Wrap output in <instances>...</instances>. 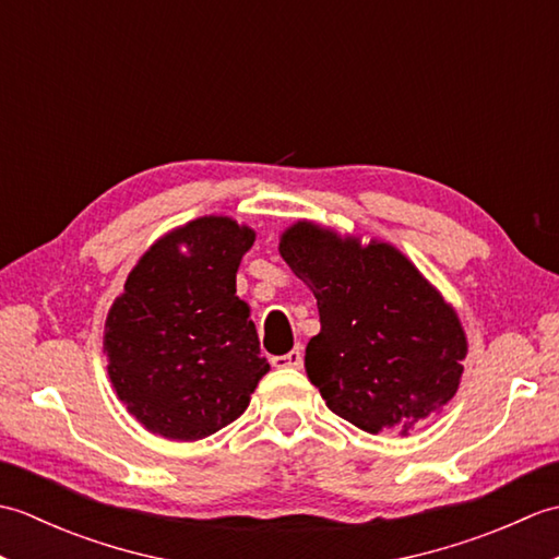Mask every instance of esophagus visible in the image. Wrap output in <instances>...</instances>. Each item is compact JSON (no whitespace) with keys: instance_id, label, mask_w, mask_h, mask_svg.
<instances>
[{"instance_id":"esophagus-1","label":"esophagus","mask_w":559,"mask_h":559,"mask_svg":"<svg viewBox=\"0 0 559 559\" xmlns=\"http://www.w3.org/2000/svg\"><path fill=\"white\" fill-rule=\"evenodd\" d=\"M271 362L276 367H293V370H300V367H302V346H295L286 355H273Z\"/></svg>"}]
</instances>
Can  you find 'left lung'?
<instances>
[{
  "mask_svg": "<svg viewBox=\"0 0 559 559\" xmlns=\"http://www.w3.org/2000/svg\"><path fill=\"white\" fill-rule=\"evenodd\" d=\"M278 252L317 298L305 370L329 411L370 435H408L454 399L468 341L406 254L310 221L290 225Z\"/></svg>",
  "mask_w": 559,
  "mask_h": 559,
  "instance_id": "8db88e82",
  "label": "left lung"
}]
</instances>
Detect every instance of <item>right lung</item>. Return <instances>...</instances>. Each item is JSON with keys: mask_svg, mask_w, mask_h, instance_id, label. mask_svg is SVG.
Wrapping results in <instances>:
<instances>
[{"mask_svg": "<svg viewBox=\"0 0 559 559\" xmlns=\"http://www.w3.org/2000/svg\"><path fill=\"white\" fill-rule=\"evenodd\" d=\"M254 230L204 216L148 247L105 319L108 374L127 411L175 442L240 418L269 372L235 276Z\"/></svg>", "mask_w": 559, "mask_h": 559, "instance_id": "obj_1", "label": "right lung"}]
</instances>
